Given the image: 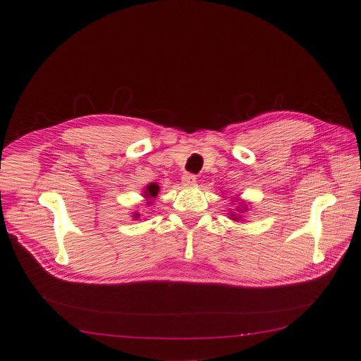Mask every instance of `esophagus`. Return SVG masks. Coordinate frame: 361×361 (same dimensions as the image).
<instances>
[{"label":"esophagus","mask_w":361,"mask_h":361,"mask_svg":"<svg viewBox=\"0 0 361 361\" xmlns=\"http://www.w3.org/2000/svg\"><path fill=\"white\" fill-rule=\"evenodd\" d=\"M181 181H183V185L190 186V185H194V183L197 181V176L194 173H185V175L181 176Z\"/></svg>","instance_id":"1"}]
</instances>
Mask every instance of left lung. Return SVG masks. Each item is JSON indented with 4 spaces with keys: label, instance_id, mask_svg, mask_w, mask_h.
<instances>
[{
    "label": "left lung",
    "instance_id": "1",
    "mask_svg": "<svg viewBox=\"0 0 361 361\" xmlns=\"http://www.w3.org/2000/svg\"><path fill=\"white\" fill-rule=\"evenodd\" d=\"M233 217H234V216H233ZM234 219H235V217H234Z\"/></svg>",
    "mask_w": 361,
    "mask_h": 361
}]
</instances>
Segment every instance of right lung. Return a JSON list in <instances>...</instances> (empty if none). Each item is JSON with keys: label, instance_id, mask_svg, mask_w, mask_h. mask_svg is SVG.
I'll use <instances>...</instances> for the list:
<instances>
[{"label": "right lung", "instance_id": "add662e5", "mask_svg": "<svg viewBox=\"0 0 361 361\" xmlns=\"http://www.w3.org/2000/svg\"><path fill=\"white\" fill-rule=\"evenodd\" d=\"M158 190H159V188H158V185H155V183H152V185H149L147 186V189H145V195L144 197H147L149 200H152L153 197H157V194H158ZM152 202H149V204H150ZM135 217H140V214H136Z\"/></svg>", "mask_w": 361, "mask_h": 361}]
</instances>
